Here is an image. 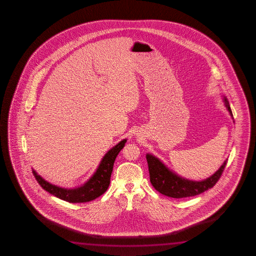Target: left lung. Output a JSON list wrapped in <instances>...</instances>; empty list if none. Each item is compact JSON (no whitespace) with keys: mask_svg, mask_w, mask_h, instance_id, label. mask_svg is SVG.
<instances>
[{"mask_svg":"<svg viewBox=\"0 0 256 256\" xmlns=\"http://www.w3.org/2000/svg\"><path fill=\"white\" fill-rule=\"evenodd\" d=\"M224 101L226 108L230 111L231 116L233 117L228 101L226 98H224ZM146 158L152 186L162 194L176 199L195 196L207 191L210 188H212L220 178L228 162L226 160L217 172L213 174L210 178L200 182H195L178 176V174L170 171L158 158L152 155L148 154Z\"/></svg>","mask_w":256,"mask_h":256,"instance_id":"8db88e82","label":"left lung"}]
</instances>
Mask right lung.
<instances>
[{
  "instance_id": "add662e5",
  "label": "right lung",
  "mask_w": 256,
  "mask_h": 256,
  "mask_svg": "<svg viewBox=\"0 0 256 256\" xmlns=\"http://www.w3.org/2000/svg\"><path fill=\"white\" fill-rule=\"evenodd\" d=\"M126 142V140H124L114 147L112 148L104 155L96 171L91 176L90 179L87 182H85L82 186L75 189H65L54 186L41 178L34 169H32V173L44 190L56 196L59 199L64 200L65 202H69L72 204H82L90 202L101 196L108 190L110 184V178L113 171L114 163L118 153L124 147Z\"/></svg>"
}]
</instances>
